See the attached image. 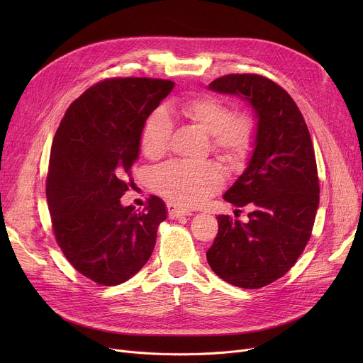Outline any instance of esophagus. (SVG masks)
Masks as SVG:
<instances>
[{
	"mask_svg": "<svg viewBox=\"0 0 363 363\" xmlns=\"http://www.w3.org/2000/svg\"><path fill=\"white\" fill-rule=\"evenodd\" d=\"M166 208H167V215H169L170 219H175V218H179V216H188L189 215L188 208L179 207L175 203H167Z\"/></svg>",
	"mask_w": 363,
	"mask_h": 363,
	"instance_id": "1",
	"label": "esophagus"
}]
</instances>
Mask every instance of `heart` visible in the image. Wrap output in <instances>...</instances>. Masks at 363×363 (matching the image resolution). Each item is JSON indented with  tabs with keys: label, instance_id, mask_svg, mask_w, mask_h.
<instances>
[{
	"label": "heart",
	"instance_id": "heart-1",
	"mask_svg": "<svg viewBox=\"0 0 363 363\" xmlns=\"http://www.w3.org/2000/svg\"><path fill=\"white\" fill-rule=\"evenodd\" d=\"M174 111L211 135V148L228 166H241L255 150L259 122L252 111H234L230 103L212 95H199L174 106ZM172 122L162 110L148 114L141 129L144 156L157 160L169 151ZM223 172L215 163H172L152 177V188L179 206H197L218 193L223 185Z\"/></svg>",
	"mask_w": 363,
	"mask_h": 363
}]
</instances>
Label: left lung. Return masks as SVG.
<instances>
[{
    "label": "left lung",
    "instance_id": "1",
    "mask_svg": "<svg viewBox=\"0 0 363 363\" xmlns=\"http://www.w3.org/2000/svg\"><path fill=\"white\" fill-rule=\"evenodd\" d=\"M208 88L244 95L256 111L259 133L249 167L223 196L235 207L252 208L249 222L219 215L206 257L223 281L262 289L293 268L312 235L319 204L312 138L291 95L266 76L231 73Z\"/></svg>",
    "mask_w": 363,
    "mask_h": 363
}]
</instances>
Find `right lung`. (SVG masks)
I'll return each mask as SVG.
<instances>
[{
    "mask_svg": "<svg viewBox=\"0 0 363 363\" xmlns=\"http://www.w3.org/2000/svg\"><path fill=\"white\" fill-rule=\"evenodd\" d=\"M175 82L108 78L89 86L65 113L54 135L45 182L57 244L73 268L99 285H118L150 259L163 201L123 207L141 129Z\"/></svg>",
    "mask_w": 363,
    "mask_h": 363,
    "instance_id": "right-lung-1",
    "label": "right lung"
}]
</instances>
